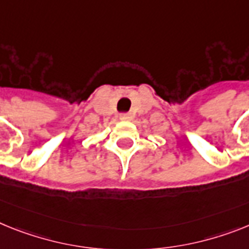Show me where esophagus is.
<instances>
[{"instance_id": "34e87169", "label": "esophagus", "mask_w": 249, "mask_h": 249, "mask_svg": "<svg viewBox=\"0 0 249 249\" xmlns=\"http://www.w3.org/2000/svg\"><path fill=\"white\" fill-rule=\"evenodd\" d=\"M131 118H133V116H131L130 114H120V116H119V119H120L121 121H129L131 120Z\"/></svg>"}]
</instances>
